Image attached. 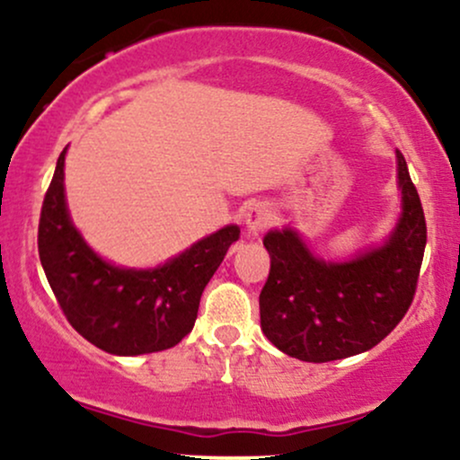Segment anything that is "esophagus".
Wrapping results in <instances>:
<instances>
[{"mask_svg":"<svg viewBox=\"0 0 460 460\" xmlns=\"http://www.w3.org/2000/svg\"><path fill=\"white\" fill-rule=\"evenodd\" d=\"M272 220V209L268 203H252L244 214V225L248 235H260Z\"/></svg>","mask_w":460,"mask_h":460,"instance_id":"34e87169","label":"esophagus"}]
</instances>
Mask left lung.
Returning a JSON list of instances; mask_svg holds the SVG:
<instances>
[{
	"instance_id": "left-lung-1",
	"label": "left lung",
	"mask_w": 460,
	"mask_h": 460,
	"mask_svg": "<svg viewBox=\"0 0 460 460\" xmlns=\"http://www.w3.org/2000/svg\"><path fill=\"white\" fill-rule=\"evenodd\" d=\"M402 194L394 231L344 261L315 257L292 226L263 237L270 274L260 294L261 331L285 355L326 363L366 352L413 303L426 248V220L404 155L395 151Z\"/></svg>"
}]
</instances>
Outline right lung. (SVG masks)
Here are the masks:
<instances>
[{
    "instance_id": "1",
    "label": "right lung",
    "mask_w": 460,
    "mask_h": 460,
    "mask_svg": "<svg viewBox=\"0 0 460 460\" xmlns=\"http://www.w3.org/2000/svg\"><path fill=\"white\" fill-rule=\"evenodd\" d=\"M60 153L39 223V255L66 320L84 340L119 357L177 346L192 331L200 294L218 270L240 226L226 225L157 268L105 261L73 225Z\"/></svg>"
}]
</instances>
